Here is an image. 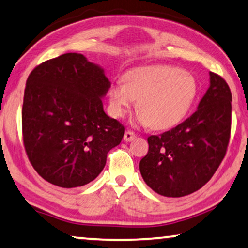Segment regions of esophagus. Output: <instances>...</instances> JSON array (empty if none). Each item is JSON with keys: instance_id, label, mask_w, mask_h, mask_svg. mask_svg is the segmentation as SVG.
I'll use <instances>...</instances> for the list:
<instances>
[{"instance_id": "esophagus-1", "label": "esophagus", "mask_w": 248, "mask_h": 248, "mask_svg": "<svg viewBox=\"0 0 248 248\" xmlns=\"http://www.w3.org/2000/svg\"><path fill=\"white\" fill-rule=\"evenodd\" d=\"M136 135L132 132L131 130H127L124 132V139L125 141H131L132 139H135Z\"/></svg>"}]
</instances>
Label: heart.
Instances as JSON below:
<instances>
[{
	"instance_id": "b5f03b06",
	"label": "heart",
	"mask_w": 248,
	"mask_h": 248,
	"mask_svg": "<svg viewBox=\"0 0 248 248\" xmlns=\"http://www.w3.org/2000/svg\"><path fill=\"white\" fill-rule=\"evenodd\" d=\"M198 85L190 72L169 65L132 68L109 88V102L114 117H124L137 100L138 124L155 130L179 124L195 100Z\"/></svg>"
}]
</instances>
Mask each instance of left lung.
Segmentation results:
<instances>
[{"label": "left lung", "mask_w": 248, "mask_h": 248, "mask_svg": "<svg viewBox=\"0 0 248 248\" xmlns=\"http://www.w3.org/2000/svg\"><path fill=\"white\" fill-rule=\"evenodd\" d=\"M210 85L192 116L175 128L147 138V155L139 163L146 184L156 193L180 198L201 189L227 151L232 127V92L210 72Z\"/></svg>", "instance_id": "1"}]
</instances>
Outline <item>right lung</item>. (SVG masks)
<instances>
[{
  "label": "right lung",
  "mask_w": 248,
  "mask_h": 248,
  "mask_svg": "<svg viewBox=\"0 0 248 248\" xmlns=\"http://www.w3.org/2000/svg\"><path fill=\"white\" fill-rule=\"evenodd\" d=\"M111 83L101 66L68 53L30 73L22 107L23 144L37 173L54 186H83L102 172L124 127L107 116Z\"/></svg>",
  "instance_id": "right-lung-1"
}]
</instances>
